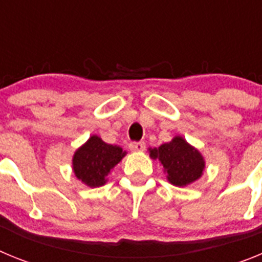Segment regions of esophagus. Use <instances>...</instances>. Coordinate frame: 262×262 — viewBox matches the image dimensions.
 Listing matches in <instances>:
<instances>
[{
	"instance_id": "obj_1",
	"label": "esophagus",
	"mask_w": 262,
	"mask_h": 262,
	"mask_svg": "<svg viewBox=\"0 0 262 262\" xmlns=\"http://www.w3.org/2000/svg\"><path fill=\"white\" fill-rule=\"evenodd\" d=\"M129 149L133 152H142L145 149V143L144 142H134L129 143Z\"/></svg>"
}]
</instances>
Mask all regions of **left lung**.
Here are the masks:
<instances>
[{
  "label": "left lung",
  "instance_id": "left-lung-1",
  "mask_svg": "<svg viewBox=\"0 0 262 262\" xmlns=\"http://www.w3.org/2000/svg\"><path fill=\"white\" fill-rule=\"evenodd\" d=\"M149 156L161 163L168 181L174 186L184 187L193 184L203 174L205 159L181 136H174L172 142L159 148H149Z\"/></svg>",
  "mask_w": 262,
  "mask_h": 262
}]
</instances>
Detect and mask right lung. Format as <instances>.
Returning <instances> with one entry per match:
<instances>
[{
    "mask_svg": "<svg viewBox=\"0 0 262 262\" xmlns=\"http://www.w3.org/2000/svg\"><path fill=\"white\" fill-rule=\"evenodd\" d=\"M126 152L118 145L107 144L93 135L73 155L72 165L76 177L89 187H98L106 184V177Z\"/></svg>",
    "mask_w": 262,
    "mask_h": 262,
    "instance_id": "obj_1",
    "label": "right lung"
}]
</instances>
